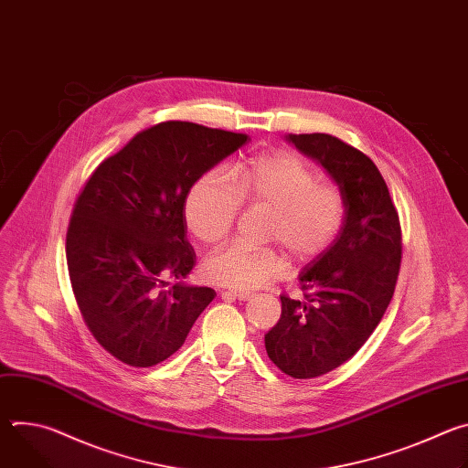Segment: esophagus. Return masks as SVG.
Here are the masks:
<instances>
[{"mask_svg": "<svg viewBox=\"0 0 468 468\" xmlns=\"http://www.w3.org/2000/svg\"><path fill=\"white\" fill-rule=\"evenodd\" d=\"M222 296H231V298H235V300L246 302V300H250L253 294L248 292V291H233V289H229V291H222Z\"/></svg>", "mask_w": 468, "mask_h": 468, "instance_id": "1", "label": "esophagus"}]
</instances>
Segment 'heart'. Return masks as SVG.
Returning <instances> with one entry per match:
<instances>
[{
  "label": "heart",
  "mask_w": 468,
  "mask_h": 468,
  "mask_svg": "<svg viewBox=\"0 0 468 468\" xmlns=\"http://www.w3.org/2000/svg\"><path fill=\"white\" fill-rule=\"evenodd\" d=\"M242 202L272 211L266 237L278 240L292 261L322 253L341 231L346 202L339 186L318 183L314 170L300 157L276 152L237 166L231 179L215 170L199 179L185 206L192 233L204 242L222 240L233 228ZM282 261L271 248L231 242L213 251L204 274L218 285L253 289L274 280Z\"/></svg>",
  "instance_id": "b5f03b06"
}]
</instances>
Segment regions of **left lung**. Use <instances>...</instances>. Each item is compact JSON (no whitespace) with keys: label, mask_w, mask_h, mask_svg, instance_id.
Wrapping results in <instances>:
<instances>
[{"label":"left lung","mask_w":468,"mask_h":468,"mask_svg":"<svg viewBox=\"0 0 468 468\" xmlns=\"http://www.w3.org/2000/svg\"><path fill=\"white\" fill-rule=\"evenodd\" d=\"M285 141L320 165L346 202L335 240L298 276L303 298L280 296L282 316L264 335L278 368L309 379L341 367L367 343L394 294L402 246L385 179L363 152L325 133Z\"/></svg>","instance_id":"left-lung-1"}]
</instances>
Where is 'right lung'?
<instances>
[{
    "instance_id": "1",
    "label": "right lung",
    "mask_w": 468,
    "mask_h": 468,
    "mask_svg": "<svg viewBox=\"0 0 468 468\" xmlns=\"http://www.w3.org/2000/svg\"><path fill=\"white\" fill-rule=\"evenodd\" d=\"M248 143L242 133L163 122L87 181L66 261L89 329L122 363L146 368L168 359L215 300L213 289L183 282L196 264L185 206L192 185Z\"/></svg>"
}]
</instances>
